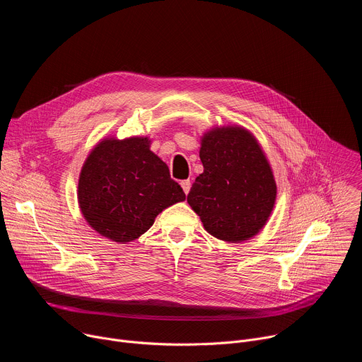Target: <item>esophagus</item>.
Listing matches in <instances>:
<instances>
[{
	"label": "esophagus",
	"mask_w": 362,
	"mask_h": 362,
	"mask_svg": "<svg viewBox=\"0 0 362 362\" xmlns=\"http://www.w3.org/2000/svg\"><path fill=\"white\" fill-rule=\"evenodd\" d=\"M180 186H182V189H183V192L187 194L189 190H190V180H189V179H187V180H182V182H180Z\"/></svg>",
	"instance_id": "1"
}]
</instances>
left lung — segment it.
<instances>
[{
  "instance_id": "8db88e82",
  "label": "left lung",
  "mask_w": 362,
  "mask_h": 362,
  "mask_svg": "<svg viewBox=\"0 0 362 362\" xmlns=\"http://www.w3.org/2000/svg\"><path fill=\"white\" fill-rule=\"evenodd\" d=\"M199 175L187 203L211 235L242 242L259 232L275 204L276 183L265 154L242 127H216L202 139Z\"/></svg>"
}]
</instances>
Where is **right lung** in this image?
<instances>
[{
  "mask_svg": "<svg viewBox=\"0 0 362 362\" xmlns=\"http://www.w3.org/2000/svg\"><path fill=\"white\" fill-rule=\"evenodd\" d=\"M147 137L100 141L81 169L78 204L101 236L126 243L143 235L169 206L186 199Z\"/></svg>",
  "mask_w": 362,
  "mask_h": 362,
  "instance_id": "obj_1",
  "label": "right lung"
}]
</instances>
